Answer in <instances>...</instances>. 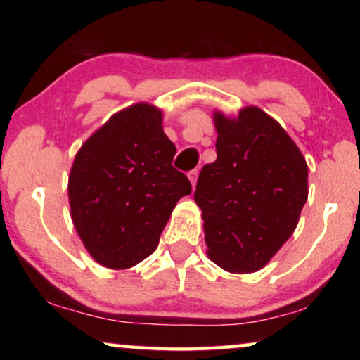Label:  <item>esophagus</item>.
<instances>
[{"mask_svg": "<svg viewBox=\"0 0 360 360\" xmlns=\"http://www.w3.org/2000/svg\"><path fill=\"white\" fill-rule=\"evenodd\" d=\"M188 180H190L191 186H193V188H195L196 180H198V170H191V172H188Z\"/></svg>", "mask_w": 360, "mask_h": 360, "instance_id": "1", "label": "esophagus"}]
</instances>
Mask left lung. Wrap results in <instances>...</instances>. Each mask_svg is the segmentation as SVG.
Instances as JSON below:
<instances>
[{"label": "left lung", "instance_id": "left-lung-1", "mask_svg": "<svg viewBox=\"0 0 360 360\" xmlns=\"http://www.w3.org/2000/svg\"><path fill=\"white\" fill-rule=\"evenodd\" d=\"M216 160L200 172L206 254L231 274L264 269L297 229L308 165L288 132L257 106L213 111Z\"/></svg>", "mask_w": 360, "mask_h": 360}]
</instances>
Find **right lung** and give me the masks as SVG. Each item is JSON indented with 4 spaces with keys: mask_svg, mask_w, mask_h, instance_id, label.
<instances>
[{
    "mask_svg": "<svg viewBox=\"0 0 360 360\" xmlns=\"http://www.w3.org/2000/svg\"><path fill=\"white\" fill-rule=\"evenodd\" d=\"M164 112L150 103L117 111L78 149L68 175L72 223L103 267L126 270L159 245L162 231L191 185L172 167L175 146Z\"/></svg>",
    "mask_w": 360,
    "mask_h": 360,
    "instance_id": "right-lung-1",
    "label": "right lung"
}]
</instances>
